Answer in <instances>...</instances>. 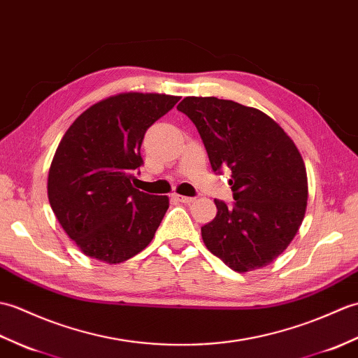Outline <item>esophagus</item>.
I'll use <instances>...</instances> for the list:
<instances>
[{"mask_svg":"<svg viewBox=\"0 0 358 358\" xmlns=\"http://www.w3.org/2000/svg\"><path fill=\"white\" fill-rule=\"evenodd\" d=\"M174 199L182 202V203H193L194 197H188V196H180V194H174Z\"/></svg>","mask_w":358,"mask_h":358,"instance_id":"34e87169","label":"esophagus"}]
</instances>
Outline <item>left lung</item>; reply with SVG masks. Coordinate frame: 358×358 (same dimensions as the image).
<instances>
[{
	"instance_id": "8db88e82",
	"label": "left lung",
	"mask_w": 358,
	"mask_h": 358,
	"mask_svg": "<svg viewBox=\"0 0 358 358\" xmlns=\"http://www.w3.org/2000/svg\"><path fill=\"white\" fill-rule=\"evenodd\" d=\"M199 131L214 171L231 170L234 205L214 199L217 214L201 228L206 248L237 273L266 266L287 250L303 222V157L274 119L214 96L178 106Z\"/></svg>"
}]
</instances>
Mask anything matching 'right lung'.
Here are the masks:
<instances>
[{"instance_id":"1","label":"right lung","mask_w":358,"mask_h":358,"mask_svg":"<svg viewBox=\"0 0 358 358\" xmlns=\"http://www.w3.org/2000/svg\"><path fill=\"white\" fill-rule=\"evenodd\" d=\"M179 96L119 93L79 115L50 164L47 196L61 227L85 256L121 264L153 241L169 196L133 187L142 165L141 145L150 125Z\"/></svg>"}]
</instances>
